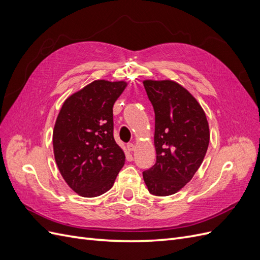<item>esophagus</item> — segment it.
Returning <instances> with one entry per match:
<instances>
[{"label": "esophagus", "instance_id": "34e87169", "mask_svg": "<svg viewBox=\"0 0 260 260\" xmlns=\"http://www.w3.org/2000/svg\"><path fill=\"white\" fill-rule=\"evenodd\" d=\"M127 148H128L129 152H133L136 149V145L133 144V143H128L127 144Z\"/></svg>", "mask_w": 260, "mask_h": 260}]
</instances>
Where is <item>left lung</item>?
I'll return each mask as SVG.
<instances>
[{"label":"left lung","instance_id":"obj_1","mask_svg":"<svg viewBox=\"0 0 260 260\" xmlns=\"http://www.w3.org/2000/svg\"><path fill=\"white\" fill-rule=\"evenodd\" d=\"M155 112L156 162L143 171L151 194L168 196L190 182L209 144L205 112L182 85L172 80H144Z\"/></svg>","mask_w":260,"mask_h":260}]
</instances>
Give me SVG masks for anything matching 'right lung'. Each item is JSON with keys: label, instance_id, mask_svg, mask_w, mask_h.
Here are the masks:
<instances>
[{"label": "right lung", "instance_id": "1", "mask_svg": "<svg viewBox=\"0 0 260 260\" xmlns=\"http://www.w3.org/2000/svg\"><path fill=\"white\" fill-rule=\"evenodd\" d=\"M127 84L93 81L67 98L57 116L55 161L69 187L83 198L111 190L124 165V153L113 135V106Z\"/></svg>", "mask_w": 260, "mask_h": 260}]
</instances>
